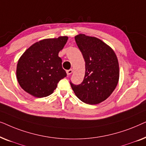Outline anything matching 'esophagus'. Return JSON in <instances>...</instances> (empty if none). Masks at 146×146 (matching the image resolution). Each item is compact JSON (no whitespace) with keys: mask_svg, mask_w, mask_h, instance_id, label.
<instances>
[{"mask_svg":"<svg viewBox=\"0 0 146 146\" xmlns=\"http://www.w3.org/2000/svg\"><path fill=\"white\" fill-rule=\"evenodd\" d=\"M72 69H70V70H66V73H67V75L68 76H70L71 74L72 73Z\"/></svg>","mask_w":146,"mask_h":146,"instance_id":"obj_1","label":"esophagus"}]
</instances>
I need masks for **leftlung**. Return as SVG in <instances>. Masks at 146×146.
<instances>
[{"label":"left lung","instance_id":"left-lung-1","mask_svg":"<svg viewBox=\"0 0 146 146\" xmlns=\"http://www.w3.org/2000/svg\"><path fill=\"white\" fill-rule=\"evenodd\" d=\"M75 41L84 59L86 72L82 82H70L71 87L83 102L97 104L106 100L116 87L118 60L114 51L99 38L80 34Z\"/></svg>","mask_w":146,"mask_h":146}]
</instances>
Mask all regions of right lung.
<instances>
[{
    "label": "right lung",
    "instance_id": "add662e5",
    "mask_svg": "<svg viewBox=\"0 0 146 146\" xmlns=\"http://www.w3.org/2000/svg\"><path fill=\"white\" fill-rule=\"evenodd\" d=\"M68 38L60 36L42 40L24 52L17 68L18 82L24 90L37 98L53 93L59 81L67 75L58 53Z\"/></svg>",
    "mask_w": 146,
    "mask_h": 146
}]
</instances>
